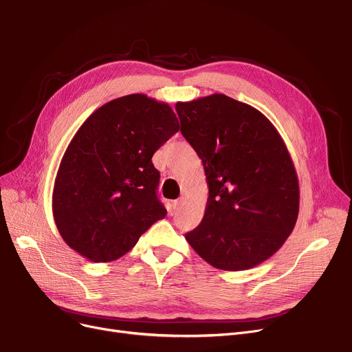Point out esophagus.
Returning a JSON list of instances; mask_svg holds the SVG:
<instances>
[{
	"mask_svg": "<svg viewBox=\"0 0 352 352\" xmlns=\"http://www.w3.org/2000/svg\"><path fill=\"white\" fill-rule=\"evenodd\" d=\"M182 202H184L182 198H178V199L173 201V202H171V211H173V212L178 211V210L181 208V206H182Z\"/></svg>",
	"mask_w": 352,
	"mask_h": 352,
	"instance_id": "esophagus-1",
	"label": "esophagus"
}]
</instances>
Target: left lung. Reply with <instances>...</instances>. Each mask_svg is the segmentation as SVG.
Masks as SVG:
<instances>
[{"instance_id": "8db88e82", "label": "left lung", "mask_w": 352, "mask_h": 352, "mask_svg": "<svg viewBox=\"0 0 352 352\" xmlns=\"http://www.w3.org/2000/svg\"><path fill=\"white\" fill-rule=\"evenodd\" d=\"M175 109L210 194L201 224L186 234L188 244L218 270L264 263L287 241L300 211L284 140L263 113L224 94L177 102Z\"/></svg>"}]
</instances>
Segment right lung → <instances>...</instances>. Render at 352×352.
<instances>
[{
    "label": "right lung",
    "instance_id": "add662e5",
    "mask_svg": "<svg viewBox=\"0 0 352 352\" xmlns=\"http://www.w3.org/2000/svg\"><path fill=\"white\" fill-rule=\"evenodd\" d=\"M178 129L173 108L145 94L116 98L85 120L52 191L54 221L68 247L92 263L114 261L166 215L151 158Z\"/></svg>",
    "mask_w": 352,
    "mask_h": 352
}]
</instances>
